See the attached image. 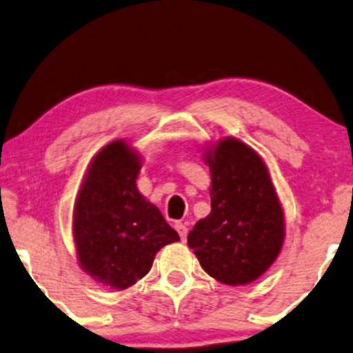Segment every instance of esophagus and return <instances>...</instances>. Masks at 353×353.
<instances>
[{"mask_svg": "<svg viewBox=\"0 0 353 353\" xmlns=\"http://www.w3.org/2000/svg\"><path fill=\"white\" fill-rule=\"evenodd\" d=\"M175 230L178 231V234H180L181 241H185L186 236H188V226H186L185 223H181V221H176V223H175Z\"/></svg>", "mask_w": 353, "mask_h": 353, "instance_id": "esophagus-1", "label": "esophagus"}]
</instances>
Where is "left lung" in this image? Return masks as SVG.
Here are the masks:
<instances>
[{
	"instance_id": "1",
	"label": "left lung",
	"mask_w": 353,
	"mask_h": 353,
	"mask_svg": "<svg viewBox=\"0 0 353 353\" xmlns=\"http://www.w3.org/2000/svg\"><path fill=\"white\" fill-rule=\"evenodd\" d=\"M210 214L188 234L201 267L216 281L244 286L259 279L281 252L286 225L267 163L241 139L207 146Z\"/></svg>"
}]
</instances>
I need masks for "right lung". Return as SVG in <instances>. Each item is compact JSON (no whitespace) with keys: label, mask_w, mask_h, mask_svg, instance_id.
Masks as SVG:
<instances>
[{"label":"right lung","mask_w":353,"mask_h":353,"mask_svg":"<svg viewBox=\"0 0 353 353\" xmlns=\"http://www.w3.org/2000/svg\"><path fill=\"white\" fill-rule=\"evenodd\" d=\"M141 156L125 139L91 161L74 207V243L81 270L123 291L149 273L163 245L180 236L137 188Z\"/></svg>","instance_id":"right-lung-1"}]
</instances>
